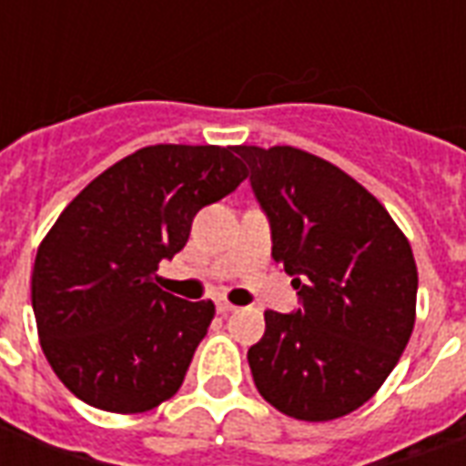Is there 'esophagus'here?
<instances>
[{
	"instance_id": "1",
	"label": "esophagus",
	"mask_w": 466,
	"mask_h": 466,
	"mask_svg": "<svg viewBox=\"0 0 466 466\" xmlns=\"http://www.w3.org/2000/svg\"><path fill=\"white\" fill-rule=\"evenodd\" d=\"M234 309H237V307H234L232 302H227V299H217V312L219 314H229L234 312Z\"/></svg>"
}]
</instances>
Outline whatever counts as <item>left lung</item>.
<instances>
[{"label":"left lung","instance_id":"left-lung-1","mask_svg":"<svg viewBox=\"0 0 466 466\" xmlns=\"http://www.w3.org/2000/svg\"><path fill=\"white\" fill-rule=\"evenodd\" d=\"M272 224V257L302 309L264 312L247 351L257 390L287 417L339 420L370 401L417 319V264L381 202L297 147H237Z\"/></svg>","mask_w":466,"mask_h":466}]
</instances>
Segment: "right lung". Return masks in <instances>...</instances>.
I'll return each instance as SVG.
<instances>
[{"mask_svg":"<svg viewBox=\"0 0 466 466\" xmlns=\"http://www.w3.org/2000/svg\"><path fill=\"white\" fill-rule=\"evenodd\" d=\"M247 179L237 147L154 144L76 194L39 244L32 309L46 361L96 410L139 414L172 400L214 302L157 287L194 214Z\"/></svg>","mask_w":466,"mask_h":466,"instance_id":"1","label":"right lung"}]
</instances>
